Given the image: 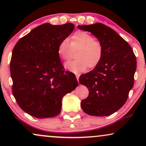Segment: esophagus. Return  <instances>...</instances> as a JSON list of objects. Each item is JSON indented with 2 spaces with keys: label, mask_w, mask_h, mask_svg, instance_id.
<instances>
[{
  "label": "esophagus",
  "mask_w": 146,
  "mask_h": 146,
  "mask_svg": "<svg viewBox=\"0 0 146 146\" xmlns=\"http://www.w3.org/2000/svg\"><path fill=\"white\" fill-rule=\"evenodd\" d=\"M76 76L77 80L79 81V76H80V75L79 74H76Z\"/></svg>",
  "instance_id": "esophagus-1"
}]
</instances>
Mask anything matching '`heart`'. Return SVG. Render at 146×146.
I'll return each instance as SVG.
<instances>
[{
  "instance_id": "heart-1",
  "label": "heart",
  "mask_w": 146,
  "mask_h": 146,
  "mask_svg": "<svg viewBox=\"0 0 146 146\" xmlns=\"http://www.w3.org/2000/svg\"><path fill=\"white\" fill-rule=\"evenodd\" d=\"M70 40L69 43L67 39L62 40L57 48L58 55L64 60L69 59L72 49L78 48L76 54V59L66 63V69L79 73L88 67L94 68L99 64L103 56V47L92 36L86 32L77 31L71 36Z\"/></svg>"
}]
</instances>
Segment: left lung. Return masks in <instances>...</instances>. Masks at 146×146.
Returning a JSON list of instances; mask_svg holds the SVG:
<instances>
[{"instance_id":"left-lung-1","label":"left lung","mask_w":146,"mask_h":146,"mask_svg":"<svg viewBox=\"0 0 146 146\" xmlns=\"http://www.w3.org/2000/svg\"><path fill=\"white\" fill-rule=\"evenodd\" d=\"M78 29L91 33L103 47L99 64L80 76L79 82L89 90L87 98L81 102V108L90 115H110L127 100L134 83L136 58L128 43L105 25H79Z\"/></svg>"}]
</instances>
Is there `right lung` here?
<instances>
[{
	"instance_id": "obj_1",
	"label": "right lung",
	"mask_w": 146,
	"mask_h": 146,
	"mask_svg": "<svg viewBox=\"0 0 146 146\" xmlns=\"http://www.w3.org/2000/svg\"><path fill=\"white\" fill-rule=\"evenodd\" d=\"M74 29L72 23L43 24L14 47L10 64L13 94L21 108L32 116H56L62 98L78 85L74 74L65 72L57 53L60 42Z\"/></svg>"
}]
</instances>
